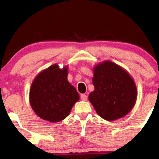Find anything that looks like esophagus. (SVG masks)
<instances>
[{"instance_id": "esophagus-1", "label": "esophagus", "mask_w": 159, "mask_h": 159, "mask_svg": "<svg viewBox=\"0 0 159 159\" xmlns=\"http://www.w3.org/2000/svg\"><path fill=\"white\" fill-rule=\"evenodd\" d=\"M80 98H81L82 100L86 101L88 99V97H87V95H85V94H81V96H80Z\"/></svg>"}]
</instances>
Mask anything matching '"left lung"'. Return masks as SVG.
I'll list each match as a JSON object with an SVG mask.
<instances>
[{"label": "left lung", "instance_id": "8db88e82", "mask_svg": "<svg viewBox=\"0 0 159 159\" xmlns=\"http://www.w3.org/2000/svg\"><path fill=\"white\" fill-rule=\"evenodd\" d=\"M94 91L89 101L102 118L113 121L127 115L134 106L136 87L130 76L120 66L106 61L93 69Z\"/></svg>", "mask_w": 159, "mask_h": 159}]
</instances>
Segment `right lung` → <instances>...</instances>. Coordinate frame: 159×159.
<instances>
[{
  "label": "right lung",
  "instance_id": "1",
  "mask_svg": "<svg viewBox=\"0 0 159 159\" xmlns=\"http://www.w3.org/2000/svg\"><path fill=\"white\" fill-rule=\"evenodd\" d=\"M68 68L53 65L39 74L31 86L30 104L41 119L57 122L69 115L80 99L75 88L67 80Z\"/></svg>",
  "mask_w": 159,
  "mask_h": 159
}]
</instances>
